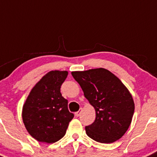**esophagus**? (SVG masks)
<instances>
[{
    "instance_id": "esophagus-1",
    "label": "esophagus",
    "mask_w": 157,
    "mask_h": 157,
    "mask_svg": "<svg viewBox=\"0 0 157 157\" xmlns=\"http://www.w3.org/2000/svg\"><path fill=\"white\" fill-rule=\"evenodd\" d=\"M81 112H82V108H80V110H79L78 112H75V115L77 117H79L80 115V114H81Z\"/></svg>"
}]
</instances>
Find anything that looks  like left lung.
<instances>
[{
    "instance_id": "obj_1",
    "label": "left lung",
    "mask_w": 157,
    "mask_h": 157,
    "mask_svg": "<svg viewBox=\"0 0 157 157\" xmlns=\"http://www.w3.org/2000/svg\"><path fill=\"white\" fill-rule=\"evenodd\" d=\"M71 74L96 112L94 121L85 127L87 136L101 143H112L121 138L131 124L135 110L127 87L104 68L74 71Z\"/></svg>"
}]
</instances>
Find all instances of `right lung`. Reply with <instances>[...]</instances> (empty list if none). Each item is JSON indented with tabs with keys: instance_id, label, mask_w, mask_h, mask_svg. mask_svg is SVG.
Wrapping results in <instances>:
<instances>
[{
	"instance_id": "obj_1",
	"label": "right lung",
	"mask_w": 157,
	"mask_h": 157,
	"mask_svg": "<svg viewBox=\"0 0 157 157\" xmlns=\"http://www.w3.org/2000/svg\"><path fill=\"white\" fill-rule=\"evenodd\" d=\"M68 72L52 70L32 89L22 108V119L29 134L37 141L54 143L66 134L74 115L60 87Z\"/></svg>"
}]
</instances>
